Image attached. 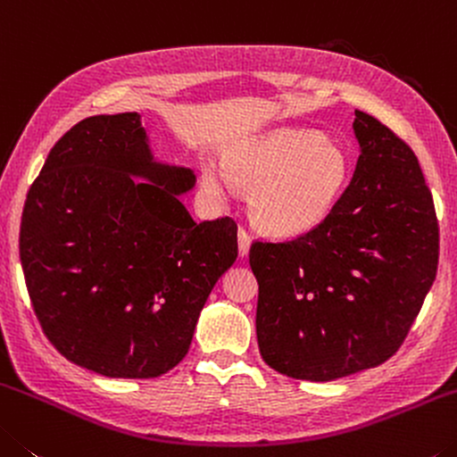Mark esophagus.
<instances>
[{
	"label": "esophagus",
	"instance_id": "obj_1",
	"mask_svg": "<svg viewBox=\"0 0 457 457\" xmlns=\"http://www.w3.org/2000/svg\"><path fill=\"white\" fill-rule=\"evenodd\" d=\"M251 249V235L246 233V228L238 227V253H241V257H245L246 253Z\"/></svg>",
	"mask_w": 457,
	"mask_h": 457
}]
</instances>
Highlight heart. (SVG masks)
<instances>
[{
    "label": "heart",
    "mask_w": 457,
    "mask_h": 457,
    "mask_svg": "<svg viewBox=\"0 0 457 457\" xmlns=\"http://www.w3.org/2000/svg\"><path fill=\"white\" fill-rule=\"evenodd\" d=\"M342 149L313 131L281 129L230 149L227 171L204 166V188L227 198L230 179L251 194V216L275 237H297L320 227L348 186Z\"/></svg>",
    "instance_id": "b5f03b06"
}]
</instances>
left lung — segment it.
Listing matches in <instances>:
<instances>
[{
    "instance_id": "obj_1",
    "label": "left lung",
    "mask_w": 457,
    "mask_h": 457,
    "mask_svg": "<svg viewBox=\"0 0 457 457\" xmlns=\"http://www.w3.org/2000/svg\"><path fill=\"white\" fill-rule=\"evenodd\" d=\"M361 155L332 214L291 241H255L257 342L281 375L334 380L383 364L436 281L439 227L417 155L354 111Z\"/></svg>"
}]
</instances>
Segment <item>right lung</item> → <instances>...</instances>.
<instances>
[{
    "instance_id": "obj_1",
    "label": "right lung",
    "mask_w": 457,
    "mask_h": 457,
    "mask_svg": "<svg viewBox=\"0 0 457 457\" xmlns=\"http://www.w3.org/2000/svg\"><path fill=\"white\" fill-rule=\"evenodd\" d=\"M194 182L154 162L137 113L82 119L50 149L21 212L20 259L36 318L71 362L154 378L188 353L238 255L230 216L186 211L179 194Z\"/></svg>"
}]
</instances>
